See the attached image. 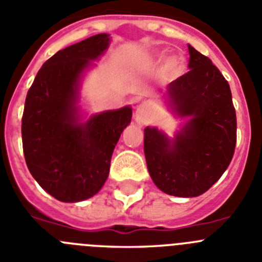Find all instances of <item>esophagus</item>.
Here are the masks:
<instances>
[{"mask_svg":"<svg viewBox=\"0 0 262 262\" xmlns=\"http://www.w3.org/2000/svg\"><path fill=\"white\" fill-rule=\"evenodd\" d=\"M146 118H148V105L141 104L136 109V120L138 124H145Z\"/></svg>","mask_w":262,"mask_h":262,"instance_id":"esophagus-1","label":"esophagus"}]
</instances>
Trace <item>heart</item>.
Listing matches in <instances>:
<instances>
[{
    "instance_id": "heart-1",
    "label": "heart",
    "mask_w": 262,
    "mask_h": 262,
    "mask_svg": "<svg viewBox=\"0 0 262 262\" xmlns=\"http://www.w3.org/2000/svg\"><path fill=\"white\" fill-rule=\"evenodd\" d=\"M181 67L182 58L177 56V54H173V56L168 57L164 61V65H162L161 69L162 76L166 77V78H176L180 74V72H181Z\"/></svg>"
}]
</instances>
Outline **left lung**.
I'll list each match as a JSON object with an SVG mask.
<instances>
[{"instance_id":"obj_1","label":"left lung","mask_w":262,"mask_h":262,"mask_svg":"<svg viewBox=\"0 0 262 262\" xmlns=\"http://www.w3.org/2000/svg\"><path fill=\"white\" fill-rule=\"evenodd\" d=\"M189 72L170 82L165 101L182 118L173 137L144 129L149 174L160 190L176 197L205 193L225 172L236 146V111L228 81L212 61L188 45Z\"/></svg>"}]
</instances>
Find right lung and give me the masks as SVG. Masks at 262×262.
Listing matches in <instances>:
<instances>
[{"mask_svg":"<svg viewBox=\"0 0 262 262\" xmlns=\"http://www.w3.org/2000/svg\"><path fill=\"white\" fill-rule=\"evenodd\" d=\"M109 43L111 36L100 33L58 50L38 70L26 96V165L39 186L58 201L80 202L100 192L121 133L130 124L129 105L92 116L80 105L83 76Z\"/></svg>","mask_w":262,"mask_h":262,"instance_id":"1","label":"right lung"}]
</instances>
